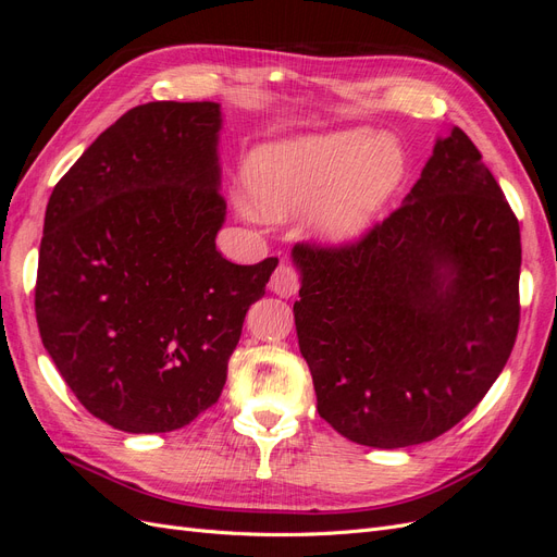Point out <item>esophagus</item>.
<instances>
[{
  "mask_svg": "<svg viewBox=\"0 0 557 557\" xmlns=\"http://www.w3.org/2000/svg\"><path fill=\"white\" fill-rule=\"evenodd\" d=\"M269 290L278 297H293L299 290V281H297L295 269L290 264L281 262L276 267V272L272 274V281H269Z\"/></svg>",
  "mask_w": 557,
  "mask_h": 557,
  "instance_id": "34e87169",
  "label": "esophagus"
}]
</instances>
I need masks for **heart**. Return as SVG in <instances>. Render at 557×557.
Here are the masks:
<instances>
[{"instance_id": "1", "label": "heart", "mask_w": 557, "mask_h": 557, "mask_svg": "<svg viewBox=\"0 0 557 557\" xmlns=\"http://www.w3.org/2000/svg\"><path fill=\"white\" fill-rule=\"evenodd\" d=\"M407 174V158L369 129L307 134L262 148L246 174L248 209L264 221L309 211L311 234L350 246L369 234Z\"/></svg>"}]
</instances>
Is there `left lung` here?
Wrapping results in <instances>:
<instances>
[{
	"label": "left lung",
	"mask_w": 557,
	"mask_h": 557,
	"mask_svg": "<svg viewBox=\"0 0 557 557\" xmlns=\"http://www.w3.org/2000/svg\"><path fill=\"white\" fill-rule=\"evenodd\" d=\"M295 325L318 413L372 448L416 446L476 407L518 334L520 227L460 127L401 207L346 248L295 246Z\"/></svg>",
	"instance_id": "8db88e82"
}]
</instances>
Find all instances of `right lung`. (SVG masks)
Returning <instances> with one entry per match:
<instances>
[{
	"label": "right lung",
	"mask_w": 557,
	"mask_h": 557,
	"mask_svg": "<svg viewBox=\"0 0 557 557\" xmlns=\"http://www.w3.org/2000/svg\"><path fill=\"white\" fill-rule=\"evenodd\" d=\"M215 102L134 107L48 199L37 323L60 376L95 418L172 432L218 401L244 318L278 260L232 264Z\"/></svg>",
	"instance_id": "add662e5"
}]
</instances>
